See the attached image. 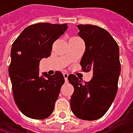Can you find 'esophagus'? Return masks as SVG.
<instances>
[{
	"mask_svg": "<svg viewBox=\"0 0 133 133\" xmlns=\"http://www.w3.org/2000/svg\"><path fill=\"white\" fill-rule=\"evenodd\" d=\"M63 75H64V78H65V82H68V74L67 73V72H65L64 74H63Z\"/></svg>",
	"mask_w": 133,
	"mask_h": 133,
	"instance_id": "34e87169",
	"label": "esophagus"
}]
</instances>
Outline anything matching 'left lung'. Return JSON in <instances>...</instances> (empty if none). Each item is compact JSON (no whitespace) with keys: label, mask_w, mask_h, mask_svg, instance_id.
<instances>
[{"label":"left lung","mask_w":133,"mask_h":133,"mask_svg":"<svg viewBox=\"0 0 133 133\" xmlns=\"http://www.w3.org/2000/svg\"><path fill=\"white\" fill-rule=\"evenodd\" d=\"M78 28L85 44L80 65L83 71L92 70L93 75L85 82L73 74L68 75L74 87L71 109L78 119L92 121L105 114L116 95L121 70L119 48L104 28L92 24H78Z\"/></svg>","instance_id":"1"}]
</instances>
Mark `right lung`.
Returning a JSON list of instances; mask_svg holds the SVG:
<instances>
[{
    "instance_id": "add662e5",
    "label": "right lung",
    "mask_w": 133,
    "mask_h": 133,
    "mask_svg": "<svg viewBox=\"0 0 133 133\" xmlns=\"http://www.w3.org/2000/svg\"><path fill=\"white\" fill-rule=\"evenodd\" d=\"M67 28V24L38 23L27 27L14 41L9 65L14 99L28 118L44 119L54 110L65 78L61 71L39 75V63L51 55L53 43Z\"/></svg>"
}]
</instances>
